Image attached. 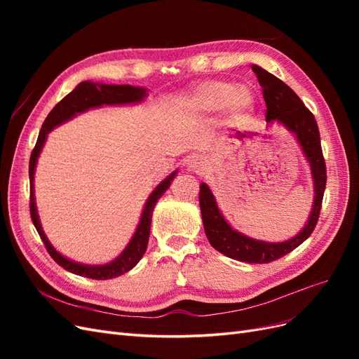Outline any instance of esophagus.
<instances>
[{"label":"esophagus","instance_id":"1","mask_svg":"<svg viewBox=\"0 0 359 359\" xmlns=\"http://www.w3.org/2000/svg\"><path fill=\"white\" fill-rule=\"evenodd\" d=\"M186 168L189 172L193 173H202L203 172V161L199 157H191L187 160Z\"/></svg>","mask_w":359,"mask_h":359}]
</instances>
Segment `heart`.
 <instances>
[{"instance_id": "heart-1", "label": "heart", "mask_w": 359, "mask_h": 359, "mask_svg": "<svg viewBox=\"0 0 359 359\" xmlns=\"http://www.w3.org/2000/svg\"><path fill=\"white\" fill-rule=\"evenodd\" d=\"M189 104L199 114L220 112L227 107L231 123L241 124L255 109V97L245 86L238 88L232 82L208 81L190 94Z\"/></svg>"}]
</instances>
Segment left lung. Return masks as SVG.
<instances>
[{
    "label": "left lung",
    "mask_w": 359,
    "mask_h": 359,
    "mask_svg": "<svg viewBox=\"0 0 359 359\" xmlns=\"http://www.w3.org/2000/svg\"><path fill=\"white\" fill-rule=\"evenodd\" d=\"M252 70L256 73L257 81L264 90L266 123L269 126L274 123L285 126L297 137V142L310 165L314 198L309 220L290 240L283 243H266L235 231L223 217L212 191L205 182L201 184L199 203L205 235L217 252L247 264H268L290 253L314 231L319 220L325 186H327V168H325L322 156L319 128L313 114L283 81L256 64H253Z\"/></svg>",
    "instance_id": "1"
}]
</instances>
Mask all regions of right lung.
<instances>
[{"mask_svg":"<svg viewBox=\"0 0 359 359\" xmlns=\"http://www.w3.org/2000/svg\"><path fill=\"white\" fill-rule=\"evenodd\" d=\"M147 88L142 86H132V85H107V83H99V82H91L85 81L81 82L76 88L67 94L64 99L53 107L46 116L45 123L41 126V130L39 133L37 144L32 149L31 158H29V212L32 223H34L36 229L41 238V241L45 243L50 257L55 260V262L62 266L66 271L76 276H82L86 278L93 280H107V278H115L121 274L128 273L130 269L135 268L137 262L147 252L148 245V238H149V229H151V217H153L154 206L157 201L163 196L173 178L177 177L178 170L172 172L168 178L163 180L158 186L149 194V198L145 202L142 215H140L139 224L136 227V232L133 233L132 240L127 244V247L123 250V253L118 257H115L112 262L104 264V265H86L74 262V260L62 256L60 252H57L55 247L50 244L48 236L45 235L41 229L40 219L37 214V206H36V196H34V172L37 166V160L41 153V148L46 142V137L49 132L53 128L61 126L62 123L69 121V119L74 118L82 112H86L88 109H94V107H100L103 104H133L140 103L147 97Z\"/></svg>","mask_w":359,"mask_h":359,"instance_id":"1","label":"right lung"}]
</instances>
